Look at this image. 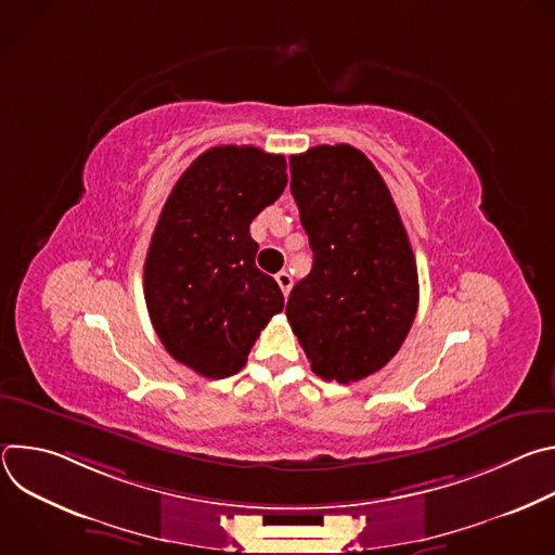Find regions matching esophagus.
<instances>
[{
  "label": "esophagus",
  "instance_id": "esophagus-1",
  "mask_svg": "<svg viewBox=\"0 0 555 555\" xmlns=\"http://www.w3.org/2000/svg\"><path fill=\"white\" fill-rule=\"evenodd\" d=\"M276 283H279V287H281V292L287 296V294H289V289H292V276L283 270V272H279V274H276Z\"/></svg>",
  "mask_w": 555,
  "mask_h": 555
}]
</instances>
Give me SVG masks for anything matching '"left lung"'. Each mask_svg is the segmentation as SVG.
I'll use <instances>...</instances> for the list:
<instances>
[{"instance_id": "1", "label": "left lung", "mask_w": 555, "mask_h": 555, "mask_svg": "<svg viewBox=\"0 0 555 555\" xmlns=\"http://www.w3.org/2000/svg\"><path fill=\"white\" fill-rule=\"evenodd\" d=\"M292 195L313 253L287 300L311 371L340 384L379 371L417 313V263L388 186L351 144L289 157Z\"/></svg>"}]
</instances>
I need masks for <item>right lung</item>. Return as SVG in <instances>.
I'll list each match as a JSON object with an SVG mask.
<instances>
[{"mask_svg": "<svg viewBox=\"0 0 555 555\" xmlns=\"http://www.w3.org/2000/svg\"><path fill=\"white\" fill-rule=\"evenodd\" d=\"M283 155L221 144L173 186L144 261V300L165 349L204 377L240 371L283 294L255 263L253 219L287 184Z\"/></svg>", "mask_w": 555, "mask_h": 555, "instance_id": "add662e5", "label": "right lung"}]
</instances>
